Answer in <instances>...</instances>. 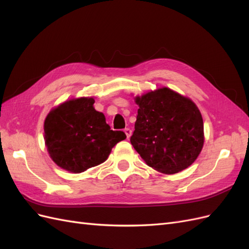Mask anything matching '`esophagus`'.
<instances>
[{
  "label": "esophagus",
  "mask_w": 249,
  "mask_h": 249,
  "mask_svg": "<svg viewBox=\"0 0 249 249\" xmlns=\"http://www.w3.org/2000/svg\"><path fill=\"white\" fill-rule=\"evenodd\" d=\"M124 133H125V135H126V138L129 139L131 137V135H132V130L130 129V127H125Z\"/></svg>",
  "instance_id": "obj_1"
}]
</instances>
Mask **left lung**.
Returning <instances> with one entry per match:
<instances>
[{
  "label": "left lung",
  "instance_id": "obj_1",
  "mask_svg": "<svg viewBox=\"0 0 249 249\" xmlns=\"http://www.w3.org/2000/svg\"><path fill=\"white\" fill-rule=\"evenodd\" d=\"M139 106L131 143L145 163L161 173L185 170L204 142L203 119L191 99L162 88L136 97Z\"/></svg>",
  "mask_w": 249,
  "mask_h": 249
}]
</instances>
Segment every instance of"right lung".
<instances>
[{
    "label": "right lung",
    "instance_id": "obj_1",
    "mask_svg": "<svg viewBox=\"0 0 249 249\" xmlns=\"http://www.w3.org/2000/svg\"><path fill=\"white\" fill-rule=\"evenodd\" d=\"M94 99H72L53 109L44 124L50 157L62 169L82 173L108 158L112 147L126 138L113 131L103 113L93 108Z\"/></svg>",
    "mask_w": 249,
    "mask_h": 249
}]
</instances>
